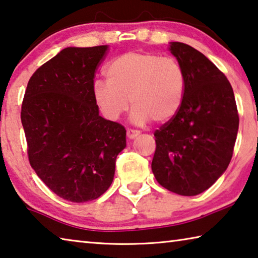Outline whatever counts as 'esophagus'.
<instances>
[{
    "mask_svg": "<svg viewBox=\"0 0 258 258\" xmlns=\"http://www.w3.org/2000/svg\"><path fill=\"white\" fill-rule=\"evenodd\" d=\"M139 134H141V132H138V130H134V129L126 130V137L129 139H135L137 136H139Z\"/></svg>",
    "mask_w": 258,
    "mask_h": 258,
    "instance_id": "esophagus-1",
    "label": "esophagus"
}]
</instances>
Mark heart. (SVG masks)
<instances>
[{
	"label": "heart",
	"instance_id": "1",
	"mask_svg": "<svg viewBox=\"0 0 258 258\" xmlns=\"http://www.w3.org/2000/svg\"><path fill=\"white\" fill-rule=\"evenodd\" d=\"M105 75L107 81H95L93 97L107 120L119 119L130 101L134 105L130 117L137 124L151 120L165 123L182 106L186 76L174 57L126 52L108 63Z\"/></svg>",
	"mask_w": 258,
	"mask_h": 258
}]
</instances>
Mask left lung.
<instances>
[{
	"instance_id": "8db88e82",
	"label": "left lung",
	"mask_w": 258,
	"mask_h": 258,
	"mask_svg": "<svg viewBox=\"0 0 258 258\" xmlns=\"http://www.w3.org/2000/svg\"><path fill=\"white\" fill-rule=\"evenodd\" d=\"M186 76L182 106L154 133L152 171L162 187L182 196L205 191L227 170L237 139L239 115L227 77L204 54L170 43Z\"/></svg>"
}]
</instances>
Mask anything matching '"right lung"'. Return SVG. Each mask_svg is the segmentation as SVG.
<instances>
[{
  "instance_id": "right-lung-1",
  "label": "right lung",
  "mask_w": 258,
  "mask_h": 258,
  "mask_svg": "<svg viewBox=\"0 0 258 258\" xmlns=\"http://www.w3.org/2000/svg\"><path fill=\"white\" fill-rule=\"evenodd\" d=\"M107 45L67 47L34 72L21 106L28 159L40 180L69 202L94 201L114 177L125 129L99 115L95 72Z\"/></svg>"
}]
</instances>
